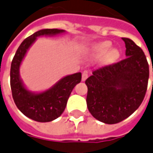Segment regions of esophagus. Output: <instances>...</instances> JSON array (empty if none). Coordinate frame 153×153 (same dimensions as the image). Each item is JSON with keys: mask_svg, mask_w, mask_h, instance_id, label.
<instances>
[{"mask_svg": "<svg viewBox=\"0 0 153 153\" xmlns=\"http://www.w3.org/2000/svg\"><path fill=\"white\" fill-rule=\"evenodd\" d=\"M88 78V72H86V71H85V72H83V73H82V81H85Z\"/></svg>", "mask_w": 153, "mask_h": 153, "instance_id": "obj_1", "label": "esophagus"}]
</instances>
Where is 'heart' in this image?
<instances>
[{"label":"heart","mask_w":153,"mask_h":153,"mask_svg":"<svg viewBox=\"0 0 153 153\" xmlns=\"http://www.w3.org/2000/svg\"><path fill=\"white\" fill-rule=\"evenodd\" d=\"M112 48V43L111 42H102L97 44H94L89 48V56L91 58H100L104 56L103 62L104 63H111L115 60L119 56V51L117 49H110Z\"/></svg>","instance_id":"b5f03b06"}]
</instances>
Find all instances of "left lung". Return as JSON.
I'll use <instances>...</instances> for the list:
<instances>
[{
  "instance_id": "left-lung-1",
  "label": "left lung",
  "mask_w": 153,
  "mask_h": 153,
  "mask_svg": "<svg viewBox=\"0 0 153 153\" xmlns=\"http://www.w3.org/2000/svg\"><path fill=\"white\" fill-rule=\"evenodd\" d=\"M126 58L100 68L85 81L87 106L100 122L114 124L132 114L143 102L149 67L146 56L132 40L123 38Z\"/></svg>"
}]
</instances>
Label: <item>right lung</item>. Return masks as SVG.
Instances as JSON below:
<instances>
[{
	"mask_svg": "<svg viewBox=\"0 0 153 153\" xmlns=\"http://www.w3.org/2000/svg\"><path fill=\"white\" fill-rule=\"evenodd\" d=\"M64 30L43 29L26 38L21 43L13 57L10 68V86L13 101L24 115L40 123L51 122L64 112L72 89L81 81V73L76 72L61 78L50 89L32 92L26 88L20 76V66L30 48L38 37L56 36L65 33Z\"/></svg>",
	"mask_w": 153,
	"mask_h": 153,
	"instance_id": "1",
	"label": "right lung"
}]
</instances>
